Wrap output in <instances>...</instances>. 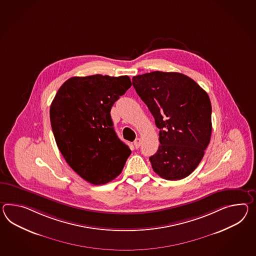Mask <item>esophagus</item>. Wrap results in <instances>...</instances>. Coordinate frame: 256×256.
Segmentation results:
<instances>
[{
  "mask_svg": "<svg viewBox=\"0 0 256 256\" xmlns=\"http://www.w3.org/2000/svg\"><path fill=\"white\" fill-rule=\"evenodd\" d=\"M140 144H142V140H140V138H137L134 140V146H135V148H136V149L140 148Z\"/></svg>",
  "mask_w": 256,
  "mask_h": 256,
  "instance_id": "1",
  "label": "esophagus"
}]
</instances>
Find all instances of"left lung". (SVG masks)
Wrapping results in <instances>:
<instances>
[{
	"label": "left lung",
	"instance_id": "8db88e82",
	"mask_svg": "<svg viewBox=\"0 0 256 256\" xmlns=\"http://www.w3.org/2000/svg\"><path fill=\"white\" fill-rule=\"evenodd\" d=\"M132 84L160 130L159 148L150 157L154 171L168 180L186 178L198 166L210 142L208 94L194 80L176 72L135 76Z\"/></svg>",
	"mask_w": 256,
	"mask_h": 256
}]
</instances>
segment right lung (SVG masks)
<instances>
[{
	"instance_id": "obj_1",
	"label": "right lung",
	"mask_w": 256,
	"mask_h": 256,
	"mask_svg": "<svg viewBox=\"0 0 256 256\" xmlns=\"http://www.w3.org/2000/svg\"><path fill=\"white\" fill-rule=\"evenodd\" d=\"M130 87L128 76H73L50 104V125L59 150L70 168L94 185L114 180L130 156L110 114L114 104Z\"/></svg>"
}]
</instances>
